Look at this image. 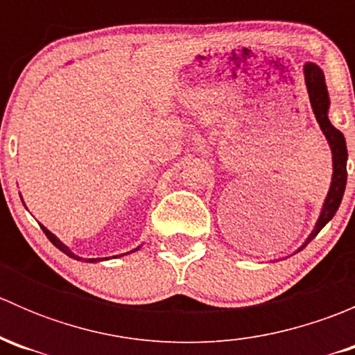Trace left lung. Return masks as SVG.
I'll return each instance as SVG.
<instances>
[{"mask_svg":"<svg viewBox=\"0 0 355 355\" xmlns=\"http://www.w3.org/2000/svg\"><path fill=\"white\" fill-rule=\"evenodd\" d=\"M304 80H306L307 94H309L311 108H313L314 116H316L318 123H320L321 132L327 137L328 146L331 149V161H333V175L330 191H328L327 199H324L323 207H321L320 218H318L316 225H314L313 232L309 237L306 239L302 245L295 250L293 254L300 252L321 230L324 225L335 216L336 209H338L340 202H342L343 192H345L347 185V144L345 137L338 128L331 125L330 118H328V110H330V96H328L327 82H324V73L316 63H306L304 65ZM292 254V256H293Z\"/></svg>","mask_w":355,"mask_h":355,"instance_id":"8db88e82","label":"left lung"}]
</instances>
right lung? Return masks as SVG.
Wrapping results in <instances>:
<instances>
[{"label": "right lung", "mask_w": 355, "mask_h": 355, "mask_svg": "<svg viewBox=\"0 0 355 355\" xmlns=\"http://www.w3.org/2000/svg\"><path fill=\"white\" fill-rule=\"evenodd\" d=\"M41 228H42V232H44V234H46V237H48L49 241L53 242V245H55V247H58V249L62 250V252H65L68 257H73V259H77V261H85V263H101V261H108V257H92V259H91V257H89V259H85V257H80V256H77V254H73V252H71V250L68 249V247H67L65 244H63V242L60 241V239L56 237L55 234H51V232H49L48 228H46V227H42V225H41ZM139 249H141V245H139V247H135V249H134V250H130V252H135V250H139ZM130 252H125V254H130ZM125 254H120V256H125ZM113 257H118V256H113Z\"/></svg>", "instance_id": "obj_1"}]
</instances>
